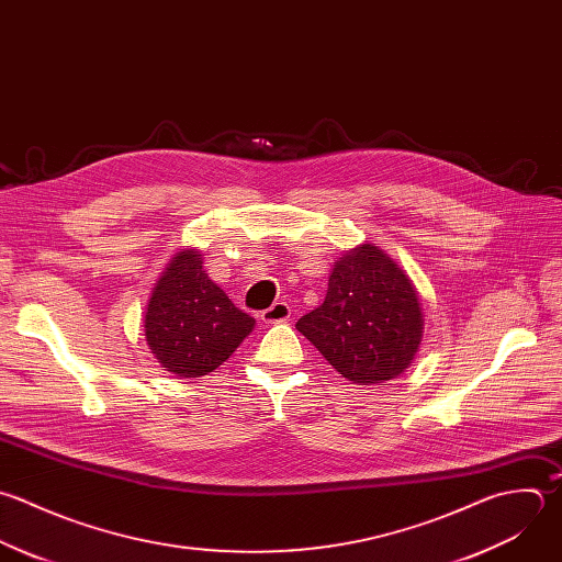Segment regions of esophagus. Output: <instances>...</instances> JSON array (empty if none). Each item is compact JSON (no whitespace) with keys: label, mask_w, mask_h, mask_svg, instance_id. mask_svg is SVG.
<instances>
[{"label":"esophagus","mask_w":562,"mask_h":562,"mask_svg":"<svg viewBox=\"0 0 562 562\" xmlns=\"http://www.w3.org/2000/svg\"><path fill=\"white\" fill-rule=\"evenodd\" d=\"M291 317V306L286 302H273L267 311L260 313V319L265 324H280V322H286Z\"/></svg>","instance_id":"esophagus-1"}]
</instances>
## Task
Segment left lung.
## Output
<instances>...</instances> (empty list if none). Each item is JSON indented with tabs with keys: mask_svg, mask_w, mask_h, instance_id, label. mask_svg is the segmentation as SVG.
Instances as JSON below:
<instances>
[{
	"mask_svg": "<svg viewBox=\"0 0 562 562\" xmlns=\"http://www.w3.org/2000/svg\"><path fill=\"white\" fill-rule=\"evenodd\" d=\"M295 328L348 381L376 385L401 376L423 341V308L407 273L379 247L339 258L322 306Z\"/></svg>",
	"mask_w": 562,
	"mask_h": 562,
	"instance_id": "8db88e82",
	"label": "left lung"
}]
</instances>
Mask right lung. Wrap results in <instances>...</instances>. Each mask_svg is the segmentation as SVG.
Wrapping results in <instances>:
<instances>
[{"mask_svg": "<svg viewBox=\"0 0 562 562\" xmlns=\"http://www.w3.org/2000/svg\"><path fill=\"white\" fill-rule=\"evenodd\" d=\"M256 319L232 304L203 271L196 249L179 251L157 280L144 335L161 368L183 379L216 370L254 330Z\"/></svg>", "mask_w": 562, "mask_h": 562, "instance_id": "obj_1", "label": "right lung"}]
</instances>
